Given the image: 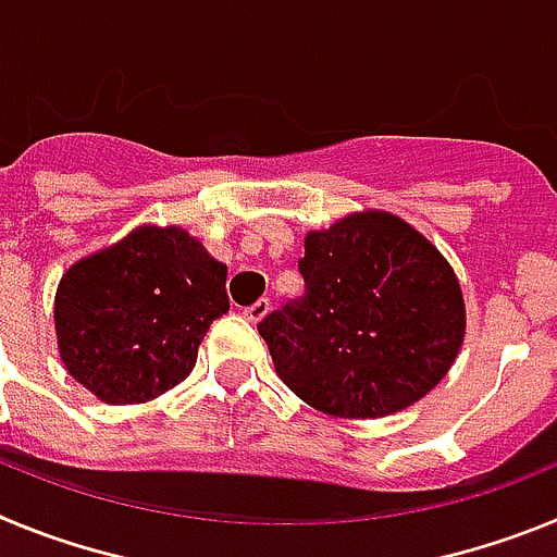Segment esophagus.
Returning <instances> with one entry per match:
<instances>
[{
  "label": "esophagus",
  "mask_w": 557,
  "mask_h": 557,
  "mask_svg": "<svg viewBox=\"0 0 557 557\" xmlns=\"http://www.w3.org/2000/svg\"><path fill=\"white\" fill-rule=\"evenodd\" d=\"M268 312H270V301H268V298H259V301H256V304L245 307L243 314H245V318H248L250 323H259Z\"/></svg>",
  "instance_id": "34e87169"
}]
</instances>
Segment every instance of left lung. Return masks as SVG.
Listing matches in <instances>:
<instances>
[{"label": "left lung", "mask_w": 557, "mask_h": 557, "mask_svg": "<svg viewBox=\"0 0 557 557\" xmlns=\"http://www.w3.org/2000/svg\"><path fill=\"white\" fill-rule=\"evenodd\" d=\"M304 295L264 314L278 376L314 410L382 418L446 376L466 307L455 270L405 220L348 214L312 231L298 262Z\"/></svg>", "instance_id": "left-lung-1"}]
</instances>
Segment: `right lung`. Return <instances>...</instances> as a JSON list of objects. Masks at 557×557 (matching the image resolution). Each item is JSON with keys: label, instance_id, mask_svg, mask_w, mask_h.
Returning <instances> with one entry per match:
<instances>
[{"label": "right lung", "instance_id": "right-lung-1", "mask_svg": "<svg viewBox=\"0 0 557 557\" xmlns=\"http://www.w3.org/2000/svg\"><path fill=\"white\" fill-rule=\"evenodd\" d=\"M223 262L181 228L133 231L66 270L55 295L66 371L106 405H141L181 385L228 312Z\"/></svg>", "mask_w": 557, "mask_h": 557}]
</instances>
